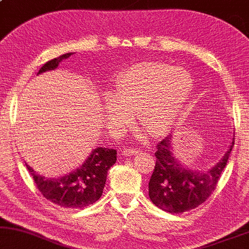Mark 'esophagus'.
Segmentation results:
<instances>
[{
	"instance_id": "esophagus-1",
	"label": "esophagus",
	"mask_w": 249,
	"mask_h": 249,
	"mask_svg": "<svg viewBox=\"0 0 249 249\" xmlns=\"http://www.w3.org/2000/svg\"><path fill=\"white\" fill-rule=\"evenodd\" d=\"M140 151L136 148H129V149H124L123 150V153L124 156L128 157V156H133V155H138Z\"/></svg>"
}]
</instances>
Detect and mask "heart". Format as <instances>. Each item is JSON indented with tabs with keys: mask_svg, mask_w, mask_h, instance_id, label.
Listing matches in <instances>:
<instances>
[{
	"mask_svg": "<svg viewBox=\"0 0 249 249\" xmlns=\"http://www.w3.org/2000/svg\"><path fill=\"white\" fill-rule=\"evenodd\" d=\"M192 89L193 80L186 70L161 62L138 63L115 79L105 116L108 124L120 127L131 123V113L136 111L146 132L166 135L190 100Z\"/></svg>",
	"mask_w": 249,
	"mask_h": 249,
	"instance_id": "1",
	"label": "heart"
}]
</instances>
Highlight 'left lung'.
<instances>
[{"label": "left lung", "instance_id": "8db88e82", "mask_svg": "<svg viewBox=\"0 0 249 249\" xmlns=\"http://www.w3.org/2000/svg\"><path fill=\"white\" fill-rule=\"evenodd\" d=\"M169 134L157 144L156 166L149 181V196L159 209L169 213H183L204 203L213 193L232 150L206 171L186 168L174 157Z\"/></svg>", "mask_w": 249, "mask_h": 249}]
</instances>
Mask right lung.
Here are the masks:
<instances>
[{
	"mask_svg": "<svg viewBox=\"0 0 249 249\" xmlns=\"http://www.w3.org/2000/svg\"><path fill=\"white\" fill-rule=\"evenodd\" d=\"M72 54H63L45 63L38 74L55 70L59 63ZM116 155L117 151L115 149H94L81 166L58 178L40 176L27 163L26 166L45 198L61 208L82 209L93 204L100 198L106 184L108 170L116 162Z\"/></svg>",
	"mask_w": 249,
	"mask_h": 249,
	"instance_id": "obj_1",
	"label": "right lung"
}]
</instances>
